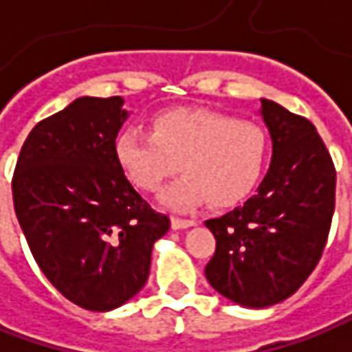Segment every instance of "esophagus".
Here are the masks:
<instances>
[{
  "label": "esophagus",
  "mask_w": 352,
  "mask_h": 352,
  "mask_svg": "<svg viewBox=\"0 0 352 352\" xmlns=\"http://www.w3.org/2000/svg\"><path fill=\"white\" fill-rule=\"evenodd\" d=\"M197 222L195 220H187V218H171V228L173 230H185V228H190V226H195Z\"/></svg>",
  "instance_id": "obj_1"
}]
</instances>
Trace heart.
<instances>
[{
  "label": "heart",
  "mask_w": 352,
  "mask_h": 352,
  "mask_svg": "<svg viewBox=\"0 0 352 352\" xmlns=\"http://www.w3.org/2000/svg\"><path fill=\"white\" fill-rule=\"evenodd\" d=\"M267 155L269 138L259 124L200 109L164 111L153 116L152 132L126 128L115 140L116 164L140 190L155 192L181 164L185 177L162 195L173 210H190L204 200L226 208L248 199Z\"/></svg>",
  "instance_id": "obj_1"
}]
</instances>
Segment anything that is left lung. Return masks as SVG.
<instances>
[{"label":"left lung","instance_id":"1","mask_svg":"<svg viewBox=\"0 0 352 352\" xmlns=\"http://www.w3.org/2000/svg\"><path fill=\"white\" fill-rule=\"evenodd\" d=\"M273 162L257 195L206 220L216 251L204 274L216 292L245 308L292 296L320 263L335 210V165L308 118L261 99Z\"/></svg>","mask_w":352,"mask_h":352}]
</instances>
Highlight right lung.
Returning <instances> with one entry per match:
<instances>
[{
	"label": "right lung",
	"mask_w": 352,
	"mask_h": 352,
	"mask_svg": "<svg viewBox=\"0 0 352 352\" xmlns=\"http://www.w3.org/2000/svg\"><path fill=\"white\" fill-rule=\"evenodd\" d=\"M122 97H79L27 136L13 204L36 265L56 290L91 311L136 296L169 216L152 210L115 157Z\"/></svg>",
	"instance_id": "1"
}]
</instances>
